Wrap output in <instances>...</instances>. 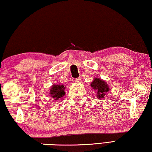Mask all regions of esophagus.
Instances as JSON below:
<instances>
[{"instance_id": "1", "label": "esophagus", "mask_w": 152, "mask_h": 152, "mask_svg": "<svg viewBox=\"0 0 152 152\" xmlns=\"http://www.w3.org/2000/svg\"><path fill=\"white\" fill-rule=\"evenodd\" d=\"M81 80H81V78H76V80H75V81L77 82V83H80V82H81Z\"/></svg>"}]
</instances>
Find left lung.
Listing matches in <instances>:
<instances>
[{"mask_svg":"<svg viewBox=\"0 0 152 152\" xmlns=\"http://www.w3.org/2000/svg\"><path fill=\"white\" fill-rule=\"evenodd\" d=\"M91 86L94 91L97 92L96 96L99 99H104L107 92L109 91V87L107 85V82L102 79L94 78L91 82Z\"/></svg>","mask_w":152,"mask_h":152,"instance_id":"8db88e82","label":"left lung"}]
</instances>
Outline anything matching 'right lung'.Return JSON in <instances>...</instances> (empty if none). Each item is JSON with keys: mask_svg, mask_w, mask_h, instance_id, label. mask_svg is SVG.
<instances>
[{"mask_svg": "<svg viewBox=\"0 0 152 152\" xmlns=\"http://www.w3.org/2000/svg\"><path fill=\"white\" fill-rule=\"evenodd\" d=\"M65 88L66 86H64V85L54 84V85H52V86L51 87L50 95L55 100H58L65 95V92H64Z\"/></svg>", "mask_w": 152, "mask_h": 152, "instance_id": "right-lung-1", "label": "right lung"}]
</instances>
